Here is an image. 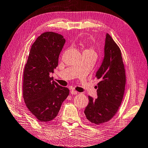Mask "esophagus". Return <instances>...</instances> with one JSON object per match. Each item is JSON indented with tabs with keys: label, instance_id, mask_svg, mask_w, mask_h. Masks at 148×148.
I'll list each match as a JSON object with an SVG mask.
<instances>
[{
	"label": "esophagus",
	"instance_id": "obj_1",
	"mask_svg": "<svg viewBox=\"0 0 148 148\" xmlns=\"http://www.w3.org/2000/svg\"><path fill=\"white\" fill-rule=\"evenodd\" d=\"M71 93L72 94V95H76V94L77 93V92L76 90H71Z\"/></svg>",
	"mask_w": 148,
	"mask_h": 148
}]
</instances>
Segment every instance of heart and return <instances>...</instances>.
Segmentation results:
<instances>
[{"label":"heart","instance_id":"obj_1","mask_svg":"<svg viewBox=\"0 0 148 148\" xmlns=\"http://www.w3.org/2000/svg\"><path fill=\"white\" fill-rule=\"evenodd\" d=\"M90 51V52H93V53H94L93 52V49H86L85 51Z\"/></svg>","mask_w":148,"mask_h":148}]
</instances>
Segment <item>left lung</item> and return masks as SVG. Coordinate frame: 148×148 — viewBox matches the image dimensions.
Returning <instances> with one entry per match:
<instances>
[{
    "label": "left lung",
    "instance_id": "1",
    "mask_svg": "<svg viewBox=\"0 0 148 148\" xmlns=\"http://www.w3.org/2000/svg\"><path fill=\"white\" fill-rule=\"evenodd\" d=\"M95 77L97 98L88 96L84 110L86 118L93 124L101 125L113 118L120 106L125 93L126 76L121 50L109 34H106L104 58Z\"/></svg>",
    "mask_w": 148,
    "mask_h": 148
}]
</instances>
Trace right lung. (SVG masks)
Masks as SVG:
<instances>
[{"instance_id":"1","label":"right lung","mask_w":148,"mask_h":148,"mask_svg":"<svg viewBox=\"0 0 148 148\" xmlns=\"http://www.w3.org/2000/svg\"><path fill=\"white\" fill-rule=\"evenodd\" d=\"M65 42L61 34L42 33L33 43L23 79V97L29 111L39 121L54 119L69 90L52 81L51 72L58 65V57Z\"/></svg>"}]
</instances>
